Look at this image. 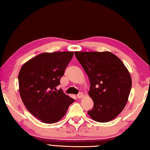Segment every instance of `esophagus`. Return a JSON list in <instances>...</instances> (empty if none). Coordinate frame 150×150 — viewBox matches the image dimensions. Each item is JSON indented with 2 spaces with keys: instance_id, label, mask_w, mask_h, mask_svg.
Wrapping results in <instances>:
<instances>
[{
  "instance_id": "34e87169",
  "label": "esophagus",
  "mask_w": 150,
  "mask_h": 150,
  "mask_svg": "<svg viewBox=\"0 0 150 150\" xmlns=\"http://www.w3.org/2000/svg\"><path fill=\"white\" fill-rule=\"evenodd\" d=\"M84 97V94L82 93H79L78 95H77V97L79 98H81Z\"/></svg>"
}]
</instances>
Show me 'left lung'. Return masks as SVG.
<instances>
[{
    "label": "left lung",
    "instance_id": "left-lung-1",
    "mask_svg": "<svg viewBox=\"0 0 150 150\" xmlns=\"http://www.w3.org/2000/svg\"><path fill=\"white\" fill-rule=\"evenodd\" d=\"M88 76L92 119L107 122L116 118L126 106L132 88V77L119 57L110 52H75Z\"/></svg>",
    "mask_w": 150,
    "mask_h": 150
}]
</instances>
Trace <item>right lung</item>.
Segmentation results:
<instances>
[{
  "instance_id": "1",
  "label": "right lung",
  "mask_w": 150,
  "mask_h": 150,
  "mask_svg": "<svg viewBox=\"0 0 150 150\" xmlns=\"http://www.w3.org/2000/svg\"><path fill=\"white\" fill-rule=\"evenodd\" d=\"M73 52L42 53L25 62L18 73L19 93L30 112L47 124L59 122L74 99L56 87Z\"/></svg>"
}]
</instances>
